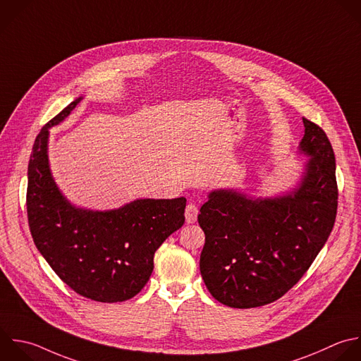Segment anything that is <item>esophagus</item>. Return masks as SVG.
Segmentation results:
<instances>
[{
    "instance_id": "obj_1",
    "label": "esophagus",
    "mask_w": 361,
    "mask_h": 361,
    "mask_svg": "<svg viewBox=\"0 0 361 361\" xmlns=\"http://www.w3.org/2000/svg\"><path fill=\"white\" fill-rule=\"evenodd\" d=\"M197 214H199V210L197 207L193 204V203H189L186 206V210H185V216H186V223L190 224V223H195L197 220Z\"/></svg>"
}]
</instances>
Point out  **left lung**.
I'll list each match as a JSON object with an SVG mask.
<instances>
[{
	"label": "left lung",
	"mask_w": 361,
	"mask_h": 361,
	"mask_svg": "<svg viewBox=\"0 0 361 361\" xmlns=\"http://www.w3.org/2000/svg\"><path fill=\"white\" fill-rule=\"evenodd\" d=\"M299 154L305 162L293 188L252 197L216 189L197 221L206 241L200 274L214 299L247 309L285 295L307 271L327 241L337 212L336 159L324 131L302 118Z\"/></svg>",
	"instance_id": "obj_1"
}]
</instances>
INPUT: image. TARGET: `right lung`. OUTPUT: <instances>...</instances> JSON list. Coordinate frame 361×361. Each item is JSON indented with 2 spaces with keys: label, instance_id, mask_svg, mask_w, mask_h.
<instances>
[{
  "label": "right lung",
  "instance_id": "right-lung-1",
  "mask_svg": "<svg viewBox=\"0 0 361 361\" xmlns=\"http://www.w3.org/2000/svg\"><path fill=\"white\" fill-rule=\"evenodd\" d=\"M72 102L38 134L30 165L27 210L34 243L58 276L97 302L135 296L154 269V254L185 223V197L137 199L118 209L72 204L49 166V130L82 102Z\"/></svg>",
  "mask_w": 361,
  "mask_h": 361
}]
</instances>
